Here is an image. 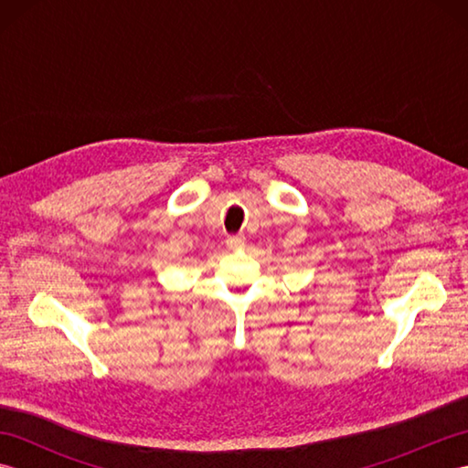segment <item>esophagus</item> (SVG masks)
<instances>
[{
  "instance_id": "1",
  "label": "esophagus",
  "mask_w": 468,
  "mask_h": 468,
  "mask_svg": "<svg viewBox=\"0 0 468 468\" xmlns=\"http://www.w3.org/2000/svg\"><path fill=\"white\" fill-rule=\"evenodd\" d=\"M243 245H245L243 235H229L227 237V247H231V250H237V247H243Z\"/></svg>"
}]
</instances>
